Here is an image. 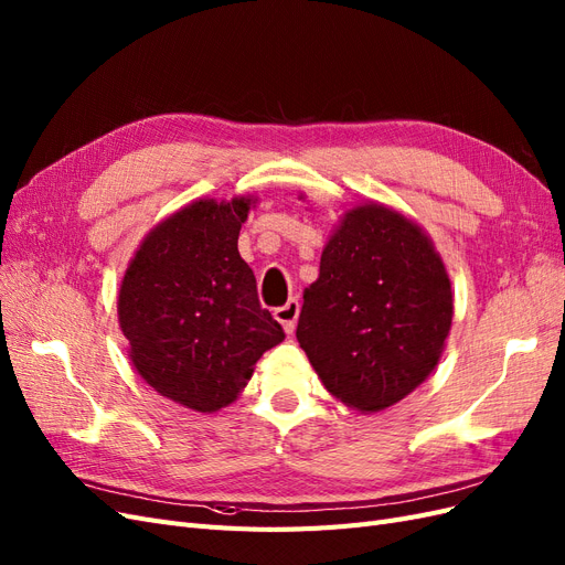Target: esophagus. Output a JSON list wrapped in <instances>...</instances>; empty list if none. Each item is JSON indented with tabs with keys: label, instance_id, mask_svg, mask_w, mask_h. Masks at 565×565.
Listing matches in <instances>:
<instances>
[{
	"label": "esophagus",
	"instance_id": "1",
	"mask_svg": "<svg viewBox=\"0 0 565 565\" xmlns=\"http://www.w3.org/2000/svg\"><path fill=\"white\" fill-rule=\"evenodd\" d=\"M299 311H301V303L299 299H289L285 306H278L276 309V320L282 324V330L287 334H292L297 330V320H299Z\"/></svg>",
	"mask_w": 565,
	"mask_h": 565
}]
</instances>
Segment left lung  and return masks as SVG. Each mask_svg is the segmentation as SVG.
Wrapping results in <instances>:
<instances>
[{
	"label": "left lung",
	"instance_id": "left-lung-1",
	"mask_svg": "<svg viewBox=\"0 0 565 565\" xmlns=\"http://www.w3.org/2000/svg\"><path fill=\"white\" fill-rule=\"evenodd\" d=\"M450 324V280L429 237L398 212L363 204L322 249L297 339L334 398L380 413L429 377Z\"/></svg>",
	"mask_w": 565,
	"mask_h": 565
}]
</instances>
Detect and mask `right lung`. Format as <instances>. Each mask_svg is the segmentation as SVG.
Listing matches in <instances>:
<instances>
[{
    "label": "right lung",
    "instance_id": "add662e5",
    "mask_svg": "<svg viewBox=\"0 0 565 565\" xmlns=\"http://www.w3.org/2000/svg\"><path fill=\"white\" fill-rule=\"evenodd\" d=\"M249 200H198L152 228L131 259L117 313L136 372L198 413L237 398L285 339L237 252Z\"/></svg>",
    "mask_w": 565,
    "mask_h": 565
}]
</instances>
